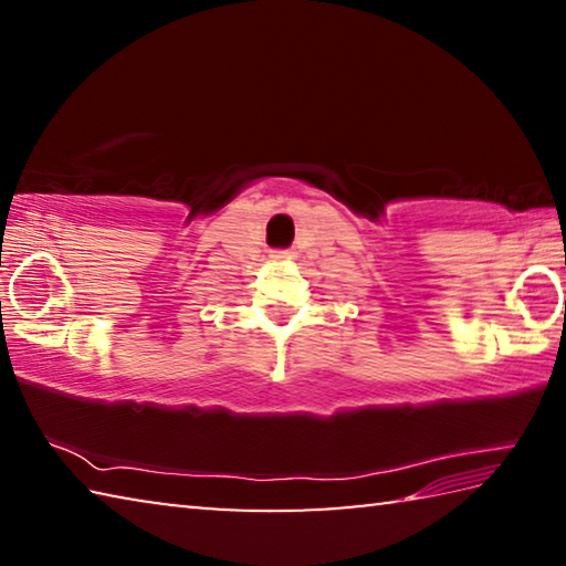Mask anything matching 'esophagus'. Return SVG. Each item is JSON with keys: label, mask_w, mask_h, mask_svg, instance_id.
<instances>
[{"label": "esophagus", "mask_w": 566, "mask_h": 566, "mask_svg": "<svg viewBox=\"0 0 566 566\" xmlns=\"http://www.w3.org/2000/svg\"><path fill=\"white\" fill-rule=\"evenodd\" d=\"M292 252L290 249H276V252H272V260H290Z\"/></svg>", "instance_id": "1"}]
</instances>
